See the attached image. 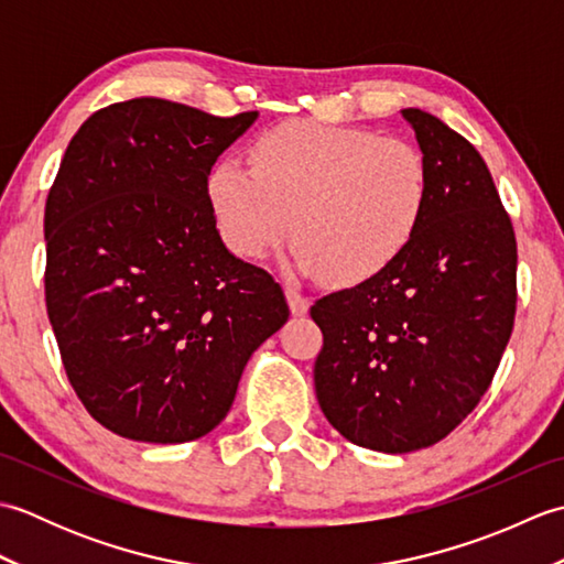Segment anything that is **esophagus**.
I'll return each mask as SVG.
<instances>
[{"label": "esophagus", "instance_id": "34e87169", "mask_svg": "<svg viewBox=\"0 0 564 564\" xmlns=\"http://www.w3.org/2000/svg\"><path fill=\"white\" fill-rule=\"evenodd\" d=\"M285 301H289L293 315H305L310 310V297L295 289H285Z\"/></svg>", "mask_w": 564, "mask_h": 564}]
</instances>
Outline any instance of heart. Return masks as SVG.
I'll return each mask as SVG.
<instances>
[{
    "label": "heart",
    "mask_w": 564,
    "mask_h": 564,
    "mask_svg": "<svg viewBox=\"0 0 564 564\" xmlns=\"http://www.w3.org/2000/svg\"><path fill=\"white\" fill-rule=\"evenodd\" d=\"M429 196V162L412 142L315 121L263 130L249 164L223 158L208 174L230 251L261 259L293 230L295 267L334 285L388 271L414 242Z\"/></svg>",
    "instance_id": "heart-1"
}]
</instances>
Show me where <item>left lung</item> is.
Returning <instances> with one entry per match:
<instances>
[{"mask_svg":"<svg viewBox=\"0 0 564 564\" xmlns=\"http://www.w3.org/2000/svg\"><path fill=\"white\" fill-rule=\"evenodd\" d=\"M431 172L424 223L373 281L319 297L315 392L356 446L446 438L492 382L517 317V237L485 160L436 116L404 109Z\"/></svg>","mask_w":564,"mask_h":564,"instance_id":"8db88e82","label":"left lung"}]
</instances>
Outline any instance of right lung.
<instances>
[{"instance_id":"1","label":"right lung","mask_w":564,"mask_h":564,"mask_svg":"<svg viewBox=\"0 0 564 564\" xmlns=\"http://www.w3.org/2000/svg\"><path fill=\"white\" fill-rule=\"evenodd\" d=\"M257 121L166 99L91 113L45 200V307L79 402L113 434L206 436L291 310L215 230L208 174Z\"/></svg>"}]
</instances>
